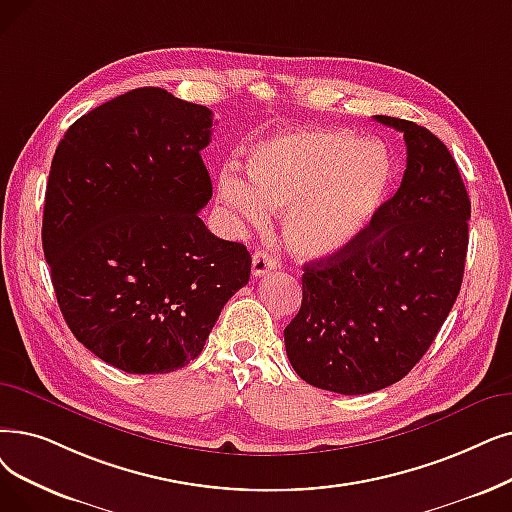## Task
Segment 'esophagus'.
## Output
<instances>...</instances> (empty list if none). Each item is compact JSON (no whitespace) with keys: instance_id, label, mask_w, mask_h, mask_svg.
Returning <instances> with one entry per match:
<instances>
[{"instance_id":"obj_1","label":"esophagus","mask_w":512,"mask_h":512,"mask_svg":"<svg viewBox=\"0 0 512 512\" xmlns=\"http://www.w3.org/2000/svg\"><path fill=\"white\" fill-rule=\"evenodd\" d=\"M272 270H276V257L265 253V251H255L253 253V276L261 278Z\"/></svg>"}]
</instances>
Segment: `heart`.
I'll use <instances>...</instances> for the list:
<instances>
[{"instance_id":"1","label":"heart","mask_w":512,"mask_h":512,"mask_svg":"<svg viewBox=\"0 0 512 512\" xmlns=\"http://www.w3.org/2000/svg\"><path fill=\"white\" fill-rule=\"evenodd\" d=\"M249 173L251 184L224 167L219 201L255 230L268 224V211H286L288 251L322 259L374 224L395 184V159L385 142L360 140L345 129H295L257 144Z\"/></svg>"}]
</instances>
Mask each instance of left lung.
Returning a JSON list of instances; mask_svg holds the SVG:
<instances>
[{
  "label": "left lung",
  "mask_w": 512,
  "mask_h": 512,
  "mask_svg": "<svg viewBox=\"0 0 512 512\" xmlns=\"http://www.w3.org/2000/svg\"><path fill=\"white\" fill-rule=\"evenodd\" d=\"M404 133L406 171L374 224L343 251L303 265V301L284 328L291 366L318 389H385L420 362L460 293L471 201L437 136L376 115Z\"/></svg>",
  "instance_id": "1"
}]
</instances>
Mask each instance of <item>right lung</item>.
<instances>
[{
    "instance_id": "add662e5",
    "label": "right lung",
    "mask_w": 512,
    "mask_h": 512,
    "mask_svg": "<svg viewBox=\"0 0 512 512\" xmlns=\"http://www.w3.org/2000/svg\"><path fill=\"white\" fill-rule=\"evenodd\" d=\"M213 113L140 87L77 119L52 159L43 255L71 332L129 374L203 351L251 255L198 217L213 196L201 150Z\"/></svg>"
}]
</instances>
